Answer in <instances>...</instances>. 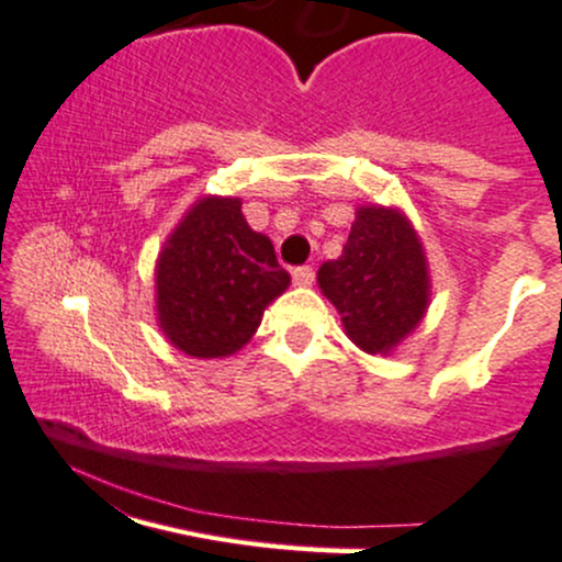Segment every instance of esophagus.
Masks as SVG:
<instances>
[{
    "instance_id": "34e87169",
    "label": "esophagus",
    "mask_w": 562,
    "mask_h": 562,
    "mask_svg": "<svg viewBox=\"0 0 562 562\" xmlns=\"http://www.w3.org/2000/svg\"><path fill=\"white\" fill-rule=\"evenodd\" d=\"M294 286H311L314 283V270L311 268H294L292 270Z\"/></svg>"
}]
</instances>
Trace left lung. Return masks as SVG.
Masks as SVG:
<instances>
[{"label":"left lung","mask_w":562,"mask_h":562,"mask_svg":"<svg viewBox=\"0 0 562 562\" xmlns=\"http://www.w3.org/2000/svg\"><path fill=\"white\" fill-rule=\"evenodd\" d=\"M316 281L351 344L381 357L419 327L432 294L419 233L390 205L357 207L344 251L322 265Z\"/></svg>","instance_id":"left-lung-1"}]
</instances>
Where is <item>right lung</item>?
Here are the masks:
<instances>
[{"label": "right lung", "mask_w": 562, "mask_h": 562, "mask_svg": "<svg viewBox=\"0 0 562 562\" xmlns=\"http://www.w3.org/2000/svg\"><path fill=\"white\" fill-rule=\"evenodd\" d=\"M240 205V196H200L156 257V324L196 360L240 351L289 286L273 243L248 227Z\"/></svg>", "instance_id": "obj_1"}]
</instances>
